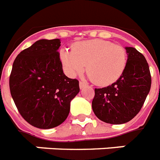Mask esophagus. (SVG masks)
Segmentation results:
<instances>
[{
    "label": "esophagus",
    "mask_w": 160,
    "mask_h": 160,
    "mask_svg": "<svg viewBox=\"0 0 160 160\" xmlns=\"http://www.w3.org/2000/svg\"><path fill=\"white\" fill-rule=\"evenodd\" d=\"M86 86H87V84H86L85 82H79V88H80V89L84 88Z\"/></svg>",
    "instance_id": "obj_1"
}]
</instances>
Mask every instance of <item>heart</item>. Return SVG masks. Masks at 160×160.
Listing matches in <instances>:
<instances>
[{"label":"heart","mask_w":160,"mask_h":160,"mask_svg":"<svg viewBox=\"0 0 160 160\" xmlns=\"http://www.w3.org/2000/svg\"><path fill=\"white\" fill-rule=\"evenodd\" d=\"M60 59L71 77L82 72L87 65L89 78L96 85L109 86L122 75L128 55L121 46L109 41L94 39L78 42L72 50L62 49Z\"/></svg>","instance_id":"heart-1"}]
</instances>
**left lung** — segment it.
Segmentation results:
<instances>
[{"label":"left lung","mask_w":160,"mask_h":160,"mask_svg":"<svg viewBox=\"0 0 160 160\" xmlns=\"http://www.w3.org/2000/svg\"><path fill=\"white\" fill-rule=\"evenodd\" d=\"M128 61L118 81L106 88H96L92 109L99 119L110 124H122L132 119L142 109L151 86L146 58L134 47H125Z\"/></svg>","instance_id":"8db88e82"}]
</instances>
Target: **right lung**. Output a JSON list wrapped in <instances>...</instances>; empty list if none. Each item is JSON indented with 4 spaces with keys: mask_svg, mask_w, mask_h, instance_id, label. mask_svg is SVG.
<instances>
[{
    "mask_svg": "<svg viewBox=\"0 0 160 160\" xmlns=\"http://www.w3.org/2000/svg\"><path fill=\"white\" fill-rule=\"evenodd\" d=\"M59 39H41L17 55L10 76L12 98L32 126L50 129L67 118L79 82L63 72Z\"/></svg>",
    "mask_w": 160,
    "mask_h": 160,
    "instance_id": "obj_1",
    "label": "right lung"
}]
</instances>
